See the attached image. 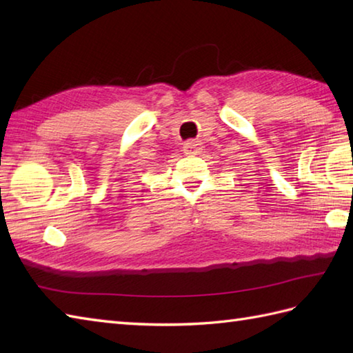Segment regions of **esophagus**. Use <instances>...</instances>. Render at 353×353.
Returning <instances> with one entry per match:
<instances>
[{
    "instance_id": "34e87169",
    "label": "esophagus",
    "mask_w": 353,
    "mask_h": 353,
    "mask_svg": "<svg viewBox=\"0 0 353 353\" xmlns=\"http://www.w3.org/2000/svg\"><path fill=\"white\" fill-rule=\"evenodd\" d=\"M199 142L197 141H188L183 145V153L185 154H196L199 152Z\"/></svg>"
}]
</instances>
